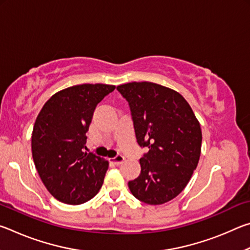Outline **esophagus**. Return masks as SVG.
<instances>
[{
	"instance_id": "34e87169",
	"label": "esophagus",
	"mask_w": 250,
	"mask_h": 250,
	"mask_svg": "<svg viewBox=\"0 0 250 250\" xmlns=\"http://www.w3.org/2000/svg\"><path fill=\"white\" fill-rule=\"evenodd\" d=\"M125 156H122V155H117V156H115V158L110 159V161H111L113 164H116V166H120V164L125 162Z\"/></svg>"
}]
</instances>
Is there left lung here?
I'll use <instances>...</instances> for the list:
<instances>
[{
	"instance_id": "8db88e82",
	"label": "left lung",
	"mask_w": 250,
	"mask_h": 250,
	"mask_svg": "<svg viewBox=\"0 0 250 250\" xmlns=\"http://www.w3.org/2000/svg\"><path fill=\"white\" fill-rule=\"evenodd\" d=\"M117 90L129 104L138 145L149 149L140 159V175L129 181L130 191L146 204H164L183 191L197 167L200 122L188 101L170 88L133 82Z\"/></svg>"
}]
</instances>
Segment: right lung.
Here are the masks:
<instances>
[{"label":"right lung","instance_id":"right-lung-1","mask_svg":"<svg viewBox=\"0 0 250 250\" xmlns=\"http://www.w3.org/2000/svg\"><path fill=\"white\" fill-rule=\"evenodd\" d=\"M115 88L104 83L66 88L50 97L36 118L34 163L48 192L65 204H83L103 186L109 162L83 149L97 104Z\"/></svg>","mask_w":250,"mask_h":250}]
</instances>
